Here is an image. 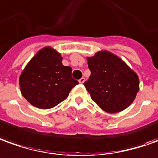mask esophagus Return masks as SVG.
<instances>
[{
  "instance_id": "esophagus-1",
  "label": "esophagus",
  "mask_w": 158,
  "mask_h": 158,
  "mask_svg": "<svg viewBox=\"0 0 158 158\" xmlns=\"http://www.w3.org/2000/svg\"><path fill=\"white\" fill-rule=\"evenodd\" d=\"M84 81H85V78H84V77H81V79L79 80V82H80V83H83Z\"/></svg>"
}]
</instances>
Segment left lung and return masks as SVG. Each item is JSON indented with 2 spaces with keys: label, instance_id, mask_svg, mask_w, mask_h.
Instances as JSON below:
<instances>
[{
  "label": "left lung",
  "instance_id": "left-lung-1",
  "mask_svg": "<svg viewBox=\"0 0 158 158\" xmlns=\"http://www.w3.org/2000/svg\"><path fill=\"white\" fill-rule=\"evenodd\" d=\"M88 65L91 75L84 86L102 109L114 114L131 105L139 91V77L119 57L102 51L88 57Z\"/></svg>",
  "mask_w": 158,
  "mask_h": 158
}]
</instances>
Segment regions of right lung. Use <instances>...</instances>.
Here are the masks:
<instances>
[{"label": "right lung", "instance_id": "obj_1", "mask_svg": "<svg viewBox=\"0 0 158 158\" xmlns=\"http://www.w3.org/2000/svg\"><path fill=\"white\" fill-rule=\"evenodd\" d=\"M72 69L62 64V56L45 47L33 56L19 77L20 91L32 106L49 109L64 102L79 82L71 77Z\"/></svg>", "mask_w": 158, "mask_h": 158}]
</instances>
